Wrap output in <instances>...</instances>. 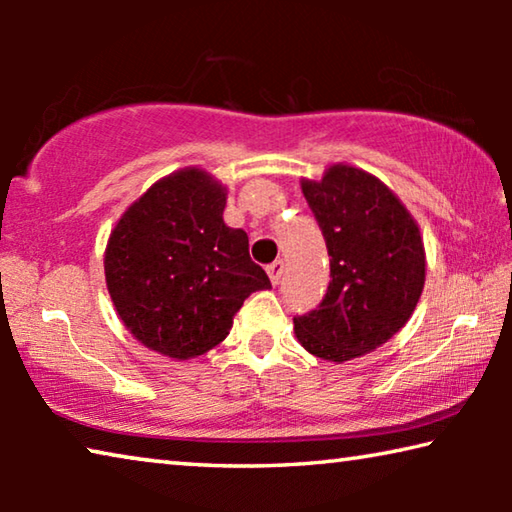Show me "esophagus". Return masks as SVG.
I'll use <instances>...</instances> for the list:
<instances>
[{
	"label": "esophagus",
	"instance_id": "esophagus-1",
	"mask_svg": "<svg viewBox=\"0 0 512 512\" xmlns=\"http://www.w3.org/2000/svg\"><path fill=\"white\" fill-rule=\"evenodd\" d=\"M282 271H284V262H282V259H275L273 264H268V266H266V273H268V277H271V282H273V284L280 282Z\"/></svg>",
	"mask_w": 512,
	"mask_h": 512
}]
</instances>
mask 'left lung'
Instances as JSON below:
<instances>
[{"mask_svg":"<svg viewBox=\"0 0 512 512\" xmlns=\"http://www.w3.org/2000/svg\"><path fill=\"white\" fill-rule=\"evenodd\" d=\"M302 194L323 230L332 282L314 311L293 318L296 339L318 359H357L400 332L418 305L420 228L379 178L350 164L305 178Z\"/></svg>","mask_w":512,"mask_h":512,"instance_id":"obj_1","label":"left lung"}]
</instances>
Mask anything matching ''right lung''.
<instances>
[{
  "mask_svg": "<svg viewBox=\"0 0 512 512\" xmlns=\"http://www.w3.org/2000/svg\"><path fill=\"white\" fill-rule=\"evenodd\" d=\"M225 187L187 167L158 180L121 214L103 268L121 323L164 357H201L230 334L253 291L271 289L244 230L223 221Z\"/></svg>",
  "mask_w": 512,
  "mask_h": 512,
  "instance_id": "right-lung-1",
  "label": "right lung"
}]
</instances>
